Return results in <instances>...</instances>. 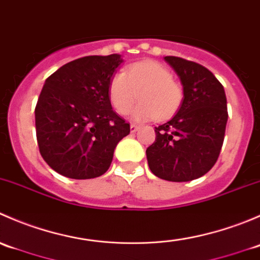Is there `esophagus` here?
<instances>
[{"instance_id": "1", "label": "esophagus", "mask_w": 260, "mask_h": 260, "mask_svg": "<svg viewBox=\"0 0 260 260\" xmlns=\"http://www.w3.org/2000/svg\"><path fill=\"white\" fill-rule=\"evenodd\" d=\"M138 129H140V127H138L137 124H133V123H132V124H131V132L135 133V132H137Z\"/></svg>"}]
</instances>
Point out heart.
Wrapping results in <instances>:
<instances>
[{"label": "heart", "instance_id": "b5f03b06", "mask_svg": "<svg viewBox=\"0 0 260 260\" xmlns=\"http://www.w3.org/2000/svg\"><path fill=\"white\" fill-rule=\"evenodd\" d=\"M140 94L141 103L132 117L136 120L167 119L179 111L183 99L182 86L172 79V73L159 62L143 61L118 73L109 83V99L119 114L132 109Z\"/></svg>", "mask_w": 260, "mask_h": 260}]
</instances>
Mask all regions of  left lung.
I'll return each mask as SVG.
<instances>
[{"label":"left lung","instance_id":"8db88e82","mask_svg":"<svg viewBox=\"0 0 260 260\" xmlns=\"http://www.w3.org/2000/svg\"><path fill=\"white\" fill-rule=\"evenodd\" d=\"M165 61L179 75L183 99L177 113L154 127L156 140L146 149L152 174L186 182L204 176L219 157L228 122L224 86L209 69L177 56Z\"/></svg>","mask_w":260,"mask_h":260}]
</instances>
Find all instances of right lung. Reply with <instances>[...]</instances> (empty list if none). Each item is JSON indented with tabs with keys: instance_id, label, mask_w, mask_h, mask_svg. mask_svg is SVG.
<instances>
[{
	"instance_id": "1",
	"label": "right lung",
	"mask_w": 260,
	"mask_h": 260,
	"mask_svg": "<svg viewBox=\"0 0 260 260\" xmlns=\"http://www.w3.org/2000/svg\"><path fill=\"white\" fill-rule=\"evenodd\" d=\"M122 62L119 54L80 57L45 80L35 108L36 138L57 174L75 180L102 176L118 142L129 135V124L109 99V83Z\"/></svg>"
}]
</instances>
